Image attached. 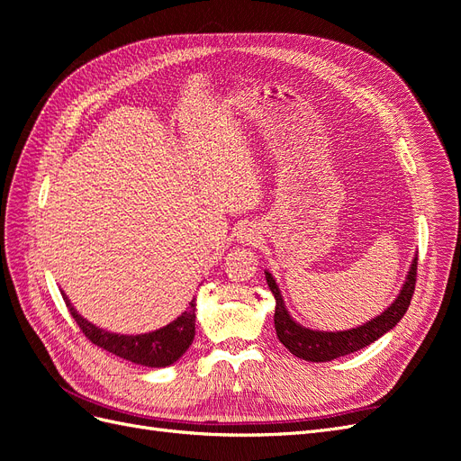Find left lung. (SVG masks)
<instances>
[{"label":"left lung","mask_w":461,"mask_h":461,"mask_svg":"<svg viewBox=\"0 0 461 461\" xmlns=\"http://www.w3.org/2000/svg\"><path fill=\"white\" fill-rule=\"evenodd\" d=\"M415 276H417V256L411 261V267L408 271L406 283H403L400 294L381 315H376L375 319L367 321V323L359 325L356 329L330 332V330H313L296 323L286 310L283 294L281 290H278L273 275L269 271H265V278H267V285L276 300V305H275L276 337L285 344V348H288V352L305 361H317V364L319 361H330L340 356L357 352L361 348L369 346L376 339H381L384 332H388L390 329H394L398 325V321L410 308V302L415 290Z\"/></svg>","instance_id":"1"}]
</instances>
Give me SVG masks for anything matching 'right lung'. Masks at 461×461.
Wrapping results in <instances>:
<instances>
[{"mask_svg":"<svg viewBox=\"0 0 461 461\" xmlns=\"http://www.w3.org/2000/svg\"><path fill=\"white\" fill-rule=\"evenodd\" d=\"M61 294L68 312H71L73 319L77 321V325L82 329L85 337L92 344L100 346L104 350L122 359L132 361L136 366L167 367L175 364L188 350L194 340V334H196V298H192L188 312L178 315L173 323L163 329L144 334H119L90 323L88 319H85L75 310V305L65 296V292H61Z\"/></svg>","mask_w":461,"mask_h":461,"instance_id":"1","label":"right lung"}]
</instances>
